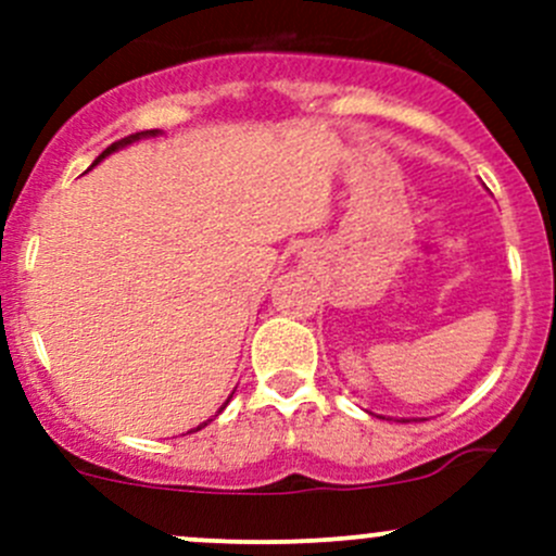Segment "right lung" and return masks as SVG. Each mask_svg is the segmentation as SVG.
Segmentation results:
<instances>
[{"mask_svg": "<svg viewBox=\"0 0 556 556\" xmlns=\"http://www.w3.org/2000/svg\"><path fill=\"white\" fill-rule=\"evenodd\" d=\"M155 134H159V128H153V131H137V134H131V137H123V139H121V142H112V144H110V148H106V150H104V153H102V155H99V159H97V161H93V166H97V164H99V161H102V159H106V155H110V153H115V150L126 148V144L137 142V139H144V137H155ZM206 422H210V419H206ZM206 422H204V425H206ZM204 425H199V428H193V430H190V433H195V430H201V428H204Z\"/></svg>", "mask_w": 556, "mask_h": 556, "instance_id": "obj_1", "label": "right lung"}]
</instances>
